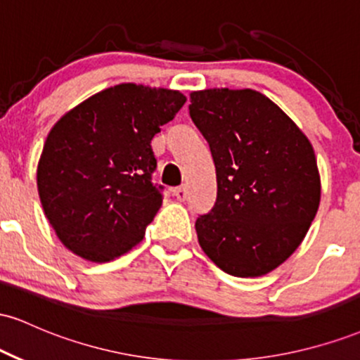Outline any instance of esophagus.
Wrapping results in <instances>:
<instances>
[{"mask_svg": "<svg viewBox=\"0 0 360 360\" xmlns=\"http://www.w3.org/2000/svg\"><path fill=\"white\" fill-rule=\"evenodd\" d=\"M174 196L177 198L179 201H184L186 198H188V189H186V186H179V188H174Z\"/></svg>", "mask_w": 360, "mask_h": 360, "instance_id": "34e87169", "label": "esophagus"}]
</instances>
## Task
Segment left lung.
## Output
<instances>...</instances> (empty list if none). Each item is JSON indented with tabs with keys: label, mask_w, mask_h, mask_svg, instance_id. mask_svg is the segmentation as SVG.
<instances>
[{
	"label": "left lung",
	"mask_w": 360,
	"mask_h": 360,
	"mask_svg": "<svg viewBox=\"0 0 360 360\" xmlns=\"http://www.w3.org/2000/svg\"><path fill=\"white\" fill-rule=\"evenodd\" d=\"M189 115L217 169V201L194 225L201 249L237 278L274 271L303 242L320 205L311 143L254 89L194 91Z\"/></svg>",
	"instance_id": "obj_1"
}]
</instances>
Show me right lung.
Segmentation results:
<instances>
[{
    "mask_svg": "<svg viewBox=\"0 0 360 360\" xmlns=\"http://www.w3.org/2000/svg\"><path fill=\"white\" fill-rule=\"evenodd\" d=\"M184 103L179 91L127 82L93 94L52 127L37 186L69 250L108 262L142 240L162 205L150 142Z\"/></svg>",
    "mask_w": 360,
    "mask_h": 360,
    "instance_id": "obj_1",
    "label": "right lung"
}]
</instances>
